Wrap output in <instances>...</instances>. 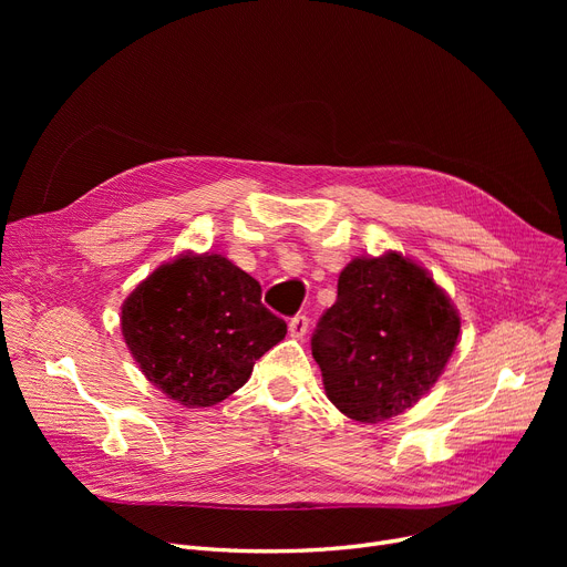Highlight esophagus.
<instances>
[{
    "label": "esophagus",
    "instance_id": "1",
    "mask_svg": "<svg viewBox=\"0 0 567 567\" xmlns=\"http://www.w3.org/2000/svg\"><path fill=\"white\" fill-rule=\"evenodd\" d=\"M308 323L310 319L306 315H296L289 319V336L291 338H303L308 333Z\"/></svg>",
    "mask_w": 567,
    "mask_h": 567
}]
</instances>
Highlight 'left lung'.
Here are the masks:
<instances>
[{"label": "left lung", "instance_id": "left-lung-1", "mask_svg": "<svg viewBox=\"0 0 567 567\" xmlns=\"http://www.w3.org/2000/svg\"><path fill=\"white\" fill-rule=\"evenodd\" d=\"M460 323L423 266L398 252L351 259L312 333L326 395L353 421L393 419L436 383Z\"/></svg>", "mask_w": 567, "mask_h": 567}]
</instances>
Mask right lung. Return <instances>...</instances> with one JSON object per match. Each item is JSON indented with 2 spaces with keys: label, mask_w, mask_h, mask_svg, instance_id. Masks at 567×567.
<instances>
[{
  "label": "right lung",
  "mask_w": 567,
  "mask_h": 567,
  "mask_svg": "<svg viewBox=\"0 0 567 567\" xmlns=\"http://www.w3.org/2000/svg\"><path fill=\"white\" fill-rule=\"evenodd\" d=\"M122 333L158 391L199 409L241 389L287 323L264 308L259 282L227 257L188 252L135 287L122 308Z\"/></svg>",
  "instance_id": "1"
}]
</instances>
